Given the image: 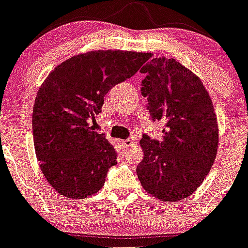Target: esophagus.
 Here are the masks:
<instances>
[{"label": "esophagus", "mask_w": 248, "mask_h": 248, "mask_svg": "<svg viewBox=\"0 0 248 248\" xmlns=\"http://www.w3.org/2000/svg\"><path fill=\"white\" fill-rule=\"evenodd\" d=\"M121 144L124 149H126V148H130L131 145H134V142H132L131 140H121Z\"/></svg>", "instance_id": "34e87169"}]
</instances>
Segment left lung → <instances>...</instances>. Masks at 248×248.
Returning <instances> with one entry per match:
<instances>
[{"label":"left lung","mask_w":248,"mask_h":248,"mask_svg":"<svg viewBox=\"0 0 248 248\" xmlns=\"http://www.w3.org/2000/svg\"><path fill=\"white\" fill-rule=\"evenodd\" d=\"M140 72L146 74L140 91L148 97L151 118L164 122L166 129L162 142L143 135L144 157L136 171L146 193L177 202L201 186L215 161L214 106L199 77L175 59L153 58Z\"/></svg>","instance_id":"8db88e82"}]
</instances>
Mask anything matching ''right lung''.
Wrapping results in <instances>:
<instances>
[{"label":"right lung","instance_id":"1","mask_svg":"<svg viewBox=\"0 0 248 248\" xmlns=\"http://www.w3.org/2000/svg\"><path fill=\"white\" fill-rule=\"evenodd\" d=\"M148 53L92 50L58 65L42 82L33 108L36 158L60 195L82 199L100 190L117 154L90 119L102 112L104 97L131 78Z\"/></svg>","mask_w":248,"mask_h":248}]
</instances>
